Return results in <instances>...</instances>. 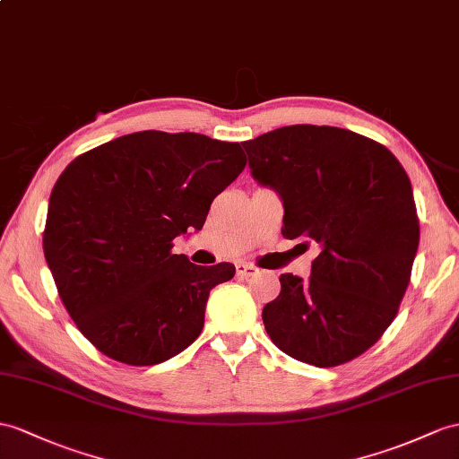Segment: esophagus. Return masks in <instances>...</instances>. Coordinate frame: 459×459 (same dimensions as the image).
Returning a JSON list of instances; mask_svg holds the SVG:
<instances>
[{"label":"esophagus","mask_w":459,"mask_h":459,"mask_svg":"<svg viewBox=\"0 0 459 459\" xmlns=\"http://www.w3.org/2000/svg\"><path fill=\"white\" fill-rule=\"evenodd\" d=\"M236 271H238V276L249 278V276H255L256 273H259V268L253 266V264H247V263H238L236 264Z\"/></svg>","instance_id":"1"}]
</instances>
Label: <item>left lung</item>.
<instances>
[{"label":"left lung","mask_w":459,"mask_h":459,"mask_svg":"<svg viewBox=\"0 0 459 459\" xmlns=\"http://www.w3.org/2000/svg\"><path fill=\"white\" fill-rule=\"evenodd\" d=\"M243 148L256 181L282 196V236L319 249L309 281L281 274L263 309L268 337L317 368L354 360L395 319L411 281L420 231L403 165L334 126L276 128Z\"/></svg>","instance_id":"left-lung-1"}]
</instances>
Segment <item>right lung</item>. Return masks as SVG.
<instances>
[{"label": "right lung", "mask_w": 459, "mask_h": 459, "mask_svg": "<svg viewBox=\"0 0 459 459\" xmlns=\"http://www.w3.org/2000/svg\"><path fill=\"white\" fill-rule=\"evenodd\" d=\"M247 158L204 134L134 132L82 153L56 181L42 247L62 304L105 356L153 366L193 344L210 290L236 266H198L173 239L204 226Z\"/></svg>", "instance_id": "1"}]
</instances>
